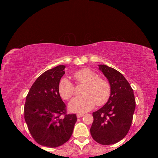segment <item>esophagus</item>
I'll return each instance as SVG.
<instances>
[{"label":"esophagus","mask_w":158,"mask_h":158,"mask_svg":"<svg viewBox=\"0 0 158 158\" xmlns=\"http://www.w3.org/2000/svg\"><path fill=\"white\" fill-rule=\"evenodd\" d=\"M84 115V114L83 113H78L77 114H76V116H77V118H80L82 117Z\"/></svg>","instance_id":"obj_1"}]
</instances>
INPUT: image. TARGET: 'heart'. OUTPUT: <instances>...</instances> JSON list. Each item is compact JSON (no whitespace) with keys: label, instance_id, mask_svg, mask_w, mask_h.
<instances>
[{"label":"heart","instance_id":"b5f03b06","mask_svg":"<svg viewBox=\"0 0 158 158\" xmlns=\"http://www.w3.org/2000/svg\"><path fill=\"white\" fill-rule=\"evenodd\" d=\"M76 82L85 84L81 96L76 97L69 105L73 112L83 113L92 109L95 105L102 106L106 104L111 95V85L106 80L89 69H81L74 74ZM58 91L61 98L69 100L75 92L74 85L67 78H61L58 85Z\"/></svg>","mask_w":158,"mask_h":158}]
</instances>
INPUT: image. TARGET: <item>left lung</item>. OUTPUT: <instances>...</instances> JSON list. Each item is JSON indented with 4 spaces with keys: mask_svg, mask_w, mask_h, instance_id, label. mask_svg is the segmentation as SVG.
I'll return each instance as SVG.
<instances>
[{
    "mask_svg": "<svg viewBox=\"0 0 158 158\" xmlns=\"http://www.w3.org/2000/svg\"><path fill=\"white\" fill-rule=\"evenodd\" d=\"M99 69L109 80L111 95L105 106L92 113L94 121L90 133L99 144L110 145L127 135L136 102L132 88L121 73L105 64H99Z\"/></svg>",
    "mask_w": 158,
    "mask_h": 158,
    "instance_id": "left-lung-1",
    "label": "left lung"
}]
</instances>
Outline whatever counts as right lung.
<instances>
[{"instance_id":"obj_1","label":"right lung","mask_w":158,"mask_h":158,"mask_svg":"<svg viewBox=\"0 0 158 158\" xmlns=\"http://www.w3.org/2000/svg\"><path fill=\"white\" fill-rule=\"evenodd\" d=\"M59 65L45 71L37 78L28 92L24 106V118L31 136L38 144L56 148L72 136L76 114L66 113V106L58 91L65 72Z\"/></svg>"}]
</instances>
